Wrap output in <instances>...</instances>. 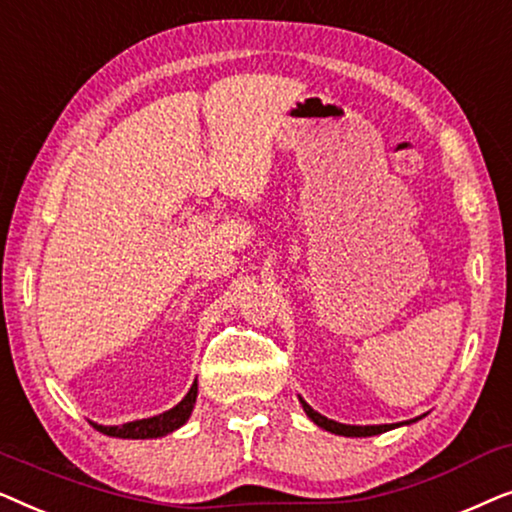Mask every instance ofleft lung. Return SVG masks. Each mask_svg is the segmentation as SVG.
Wrapping results in <instances>:
<instances>
[{
    "mask_svg": "<svg viewBox=\"0 0 512 512\" xmlns=\"http://www.w3.org/2000/svg\"><path fill=\"white\" fill-rule=\"evenodd\" d=\"M300 403H303V410L307 412V417H310L314 424L321 426V429H326V431L335 433V436L366 438V436H377V433L391 431V429H396V426H401V424H375V426H352V424H340V422H333V419H328V417H324V415H319V412H317V410H312L310 405H307V403L303 401V398H300ZM417 419H422V417H417ZM417 419H410V422H405V424L417 422Z\"/></svg>",
    "mask_w": 512,
    "mask_h": 512,
    "instance_id": "1",
    "label": "left lung"
}]
</instances>
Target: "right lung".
<instances>
[{
    "mask_svg": "<svg viewBox=\"0 0 512 512\" xmlns=\"http://www.w3.org/2000/svg\"><path fill=\"white\" fill-rule=\"evenodd\" d=\"M195 398H198V382H193V387L188 389V394L181 398V403L174 405L172 410L163 412V415L149 417V419H137V422H128L121 426H102L95 424L97 431L104 433V436H114V438H132V440H142V438H160L167 436V433L177 431L179 426L186 424V419L191 417Z\"/></svg>",
    "mask_w": 512,
    "mask_h": 512,
    "instance_id": "obj_1",
    "label": "right lung"
}]
</instances>
